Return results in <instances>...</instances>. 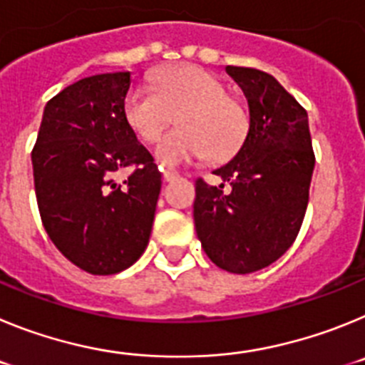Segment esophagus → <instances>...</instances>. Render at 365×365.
I'll return each instance as SVG.
<instances>
[{"mask_svg":"<svg viewBox=\"0 0 365 365\" xmlns=\"http://www.w3.org/2000/svg\"><path fill=\"white\" fill-rule=\"evenodd\" d=\"M160 170H163V179L166 180V182H170V180H173V179H177V177H179V173L177 172H173V170H164V168H160Z\"/></svg>","mask_w":365,"mask_h":365,"instance_id":"obj_1","label":"esophagus"}]
</instances>
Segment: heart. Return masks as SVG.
I'll return each instance as SVG.
<instances>
[{"label": "heart", "mask_w": 365, "mask_h": 365, "mask_svg": "<svg viewBox=\"0 0 365 365\" xmlns=\"http://www.w3.org/2000/svg\"><path fill=\"white\" fill-rule=\"evenodd\" d=\"M175 115L179 128L157 146V159L180 164L208 155L225 159L247 135V113L214 73L185 66L160 74L150 86H137L124 100V118L143 143H157Z\"/></svg>", "instance_id": "heart-1"}]
</instances>
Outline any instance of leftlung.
Wrapping results in <instances>:
<instances>
[{"label":"left lung","instance_id":"left-lung-1","mask_svg":"<svg viewBox=\"0 0 365 365\" xmlns=\"http://www.w3.org/2000/svg\"><path fill=\"white\" fill-rule=\"evenodd\" d=\"M225 71L247 96L250 125L237 155L214 172L230 180V193L195 179L193 222L212 263L250 274L294 243L307 210L314 151L307 111L278 80L252 67Z\"/></svg>","mask_w":365,"mask_h":365}]
</instances>
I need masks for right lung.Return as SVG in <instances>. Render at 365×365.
I'll return each instance as SVG.
<instances>
[{
  "instance_id": "add662e5",
  "label": "right lung",
  "mask_w": 365,
  "mask_h": 365,
  "mask_svg": "<svg viewBox=\"0 0 365 365\" xmlns=\"http://www.w3.org/2000/svg\"><path fill=\"white\" fill-rule=\"evenodd\" d=\"M131 73L95 74L47 102L32 148L41 222L54 247L93 276L128 269L150 241L160 173L124 118ZM122 167L134 172L122 183Z\"/></svg>"
}]
</instances>
